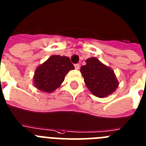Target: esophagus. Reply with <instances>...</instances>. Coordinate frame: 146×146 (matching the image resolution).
I'll return each mask as SVG.
<instances>
[{
    "instance_id": "obj_1",
    "label": "esophagus",
    "mask_w": 146,
    "mask_h": 146,
    "mask_svg": "<svg viewBox=\"0 0 146 146\" xmlns=\"http://www.w3.org/2000/svg\"><path fill=\"white\" fill-rule=\"evenodd\" d=\"M74 67H75V68L76 69H79V68H80V64H75L74 65Z\"/></svg>"
}]
</instances>
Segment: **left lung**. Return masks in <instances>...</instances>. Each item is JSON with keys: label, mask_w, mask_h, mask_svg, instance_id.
Wrapping results in <instances>:
<instances>
[{"label": "left lung", "mask_w": 146, "mask_h": 146, "mask_svg": "<svg viewBox=\"0 0 146 146\" xmlns=\"http://www.w3.org/2000/svg\"><path fill=\"white\" fill-rule=\"evenodd\" d=\"M86 62L85 66H81L80 72L90 92L99 98L113 93L119 85L113 71L96 57L88 59Z\"/></svg>", "instance_id": "8db88e82"}]
</instances>
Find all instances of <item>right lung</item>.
<instances>
[{
    "instance_id": "obj_1",
    "label": "right lung",
    "mask_w": 146,
    "mask_h": 146,
    "mask_svg": "<svg viewBox=\"0 0 146 146\" xmlns=\"http://www.w3.org/2000/svg\"><path fill=\"white\" fill-rule=\"evenodd\" d=\"M74 68L68 57L53 55L36 68L34 85L41 91L53 92L63 82L66 74Z\"/></svg>"
}]
</instances>
